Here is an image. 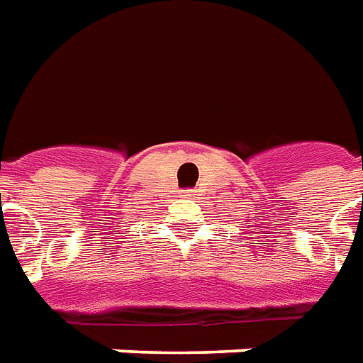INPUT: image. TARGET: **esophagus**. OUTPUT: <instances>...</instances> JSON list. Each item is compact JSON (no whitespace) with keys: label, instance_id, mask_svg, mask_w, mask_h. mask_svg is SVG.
Listing matches in <instances>:
<instances>
[{"label":"esophagus","instance_id":"34e87169","mask_svg":"<svg viewBox=\"0 0 363 363\" xmlns=\"http://www.w3.org/2000/svg\"><path fill=\"white\" fill-rule=\"evenodd\" d=\"M184 197H194V194H189V191H186V195Z\"/></svg>","mask_w":363,"mask_h":363}]
</instances>
